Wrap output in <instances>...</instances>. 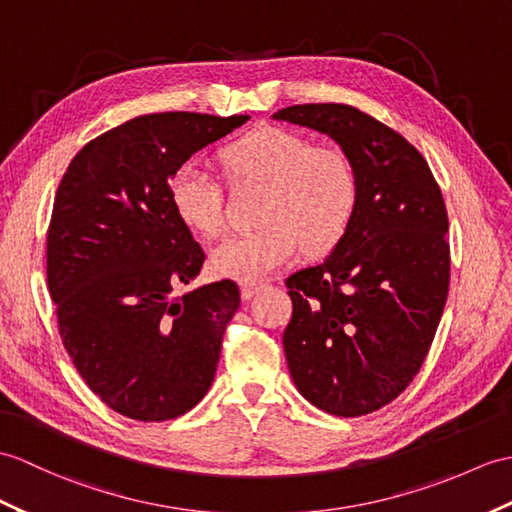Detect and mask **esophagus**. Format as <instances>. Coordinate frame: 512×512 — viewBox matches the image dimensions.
I'll return each mask as SVG.
<instances>
[{
  "label": "esophagus",
  "instance_id": "esophagus-1",
  "mask_svg": "<svg viewBox=\"0 0 512 512\" xmlns=\"http://www.w3.org/2000/svg\"><path fill=\"white\" fill-rule=\"evenodd\" d=\"M264 288V283L261 281H253V283H240V290H242V299L244 301H248V299H253V296Z\"/></svg>",
  "mask_w": 512,
  "mask_h": 512
}]
</instances>
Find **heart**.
<instances>
[{
	"mask_svg": "<svg viewBox=\"0 0 512 512\" xmlns=\"http://www.w3.org/2000/svg\"><path fill=\"white\" fill-rule=\"evenodd\" d=\"M222 163L235 181L266 183L255 231L227 237L211 251L216 275L253 283L301 251L325 253L349 231L358 209V174L336 146H312L301 133L261 126L224 148ZM170 202L183 224L207 237L224 227L222 189L209 172L187 161L172 172Z\"/></svg>",
	"mask_w": 512,
	"mask_h": 512,
	"instance_id": "b5f03b06",
	"label": "heart"
}]
</instances>
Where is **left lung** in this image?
Returning a JSON list of instances; mask_svg holds the SVG:
<instances>
[{
    "label": "left lung",
    "mask_w": 512,
    "mask_h": 512,
    "mask_svg": "<svg viewBox=\"0 0 512 512\" xmlns=\"http://www.w3.org/2000/svg\"><path fill=\"white\" fill-rule=\"evenodd\" d=\"M275 120L336 139L358 174V209L323 264L285 279L283 351L301 395L362 417L410 386L449 292L447 207L423 154L349 104H296Z\"/></svg>",
    "instance_id": "8db88e82"
}]
</instances>
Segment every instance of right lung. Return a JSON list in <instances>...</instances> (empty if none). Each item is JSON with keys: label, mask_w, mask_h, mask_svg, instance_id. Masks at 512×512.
<instances>
[{"label": "right lung", "mask_w": 512, "mask_h": 512, "mask_svg": "<svg viewBox=\"0 0 512 512\" xmlns=\"http://www.w3.org/2000/svg\"><path fill=\"white\" fill-rule=\"evenodd\" d=\"M248 115L150 113L91 139L56 189L47 288L80 377L135 421H168L207 395L240 307L224 279L183 296L205 251L170 202L172 172Z\"/></svg>", "instance_id": "add662e5"}]
</instances>
